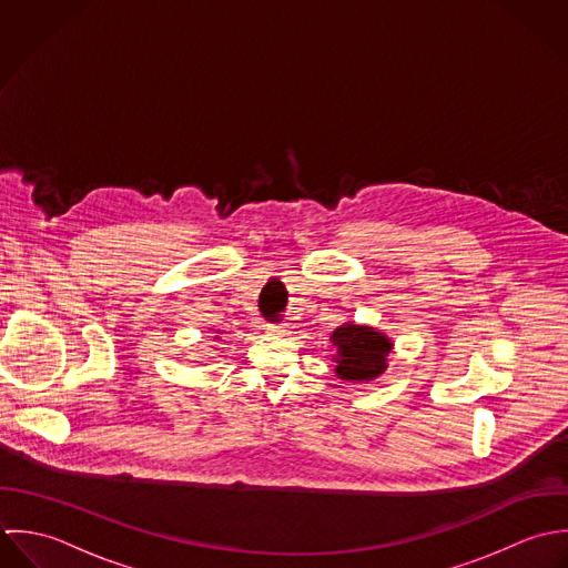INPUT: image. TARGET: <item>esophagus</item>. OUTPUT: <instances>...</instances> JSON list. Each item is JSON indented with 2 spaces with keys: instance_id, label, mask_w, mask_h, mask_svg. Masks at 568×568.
<instances>
[{
  "instance_id": "1",
  "label": "esophagus",
  "mask_w": 568,
  "mask_h": 568,
  "mask_svg": "<svg viewBox=\"0 0 568 568\" xmlns=\"http://www.w3.org/2000/svg\"><path fill=\"white\" fill-rule=\"evenodd\" d=\"M267 334L281 338V336H287L292 332H290V325H267Z\"/></svg>"
}]
</instances>
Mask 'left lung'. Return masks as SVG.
Instances as JSON below:
<instances>
[{
  "mask_svg": "<svg viewBox=\"0 0 568 568\" xmlns=\"http://www.w3.org/2000/svg\"><path fill=\"white\" fill-rule=\"evenodd\" d=\"M329 341L336 346V375L342 382L368 384L377 379L388 368V355L393 351V341L377 327L344 323Z\"/></svg>",
  "mask_w": 568,
  "mask_h": 568,
  "instance_id": "8db88e82",
  "label": "left lung"
}]
</instances>
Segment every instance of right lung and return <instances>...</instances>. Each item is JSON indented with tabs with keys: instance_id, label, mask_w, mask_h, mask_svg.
I'll use <instances>...</instances> for the list:
<instances>
[{
	"instance_id": "obj_1",
	"label": "right lung",
	"mask_w": 568,
	"mask_h": 568,
	"mask_svg": "<svg viewBox=\"0 0 568 568\" xmlns=\"http://www.w3.org/2000/svg\"><path fill=\"white\" fill-rule=\"evenodd\" d=\"M222 334H224V332H217V334H215V338H213V341H222Z\"/></svg>"
}]
</instances>
